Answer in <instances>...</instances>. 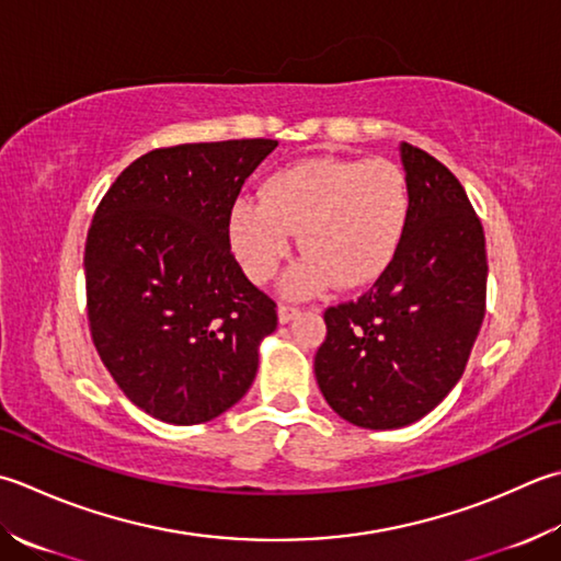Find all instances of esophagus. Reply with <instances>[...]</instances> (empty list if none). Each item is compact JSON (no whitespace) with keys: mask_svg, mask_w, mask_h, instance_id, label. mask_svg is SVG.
<instances>
[{"mask_svg":"<svg viewBox=\"0 0 561 561\" xmlns=\"http://www.w3.org/2000/svg\"><path fill=\"white\" fill-rule=\"evenodd\" d=\"M277 313H279V323H289L301 313V309H299V306H291V304H279Z\"/></svg>","mask_w":561,"mask_h":561,"instance_id":"34e87169","label":"esophagus"}]
</instances>
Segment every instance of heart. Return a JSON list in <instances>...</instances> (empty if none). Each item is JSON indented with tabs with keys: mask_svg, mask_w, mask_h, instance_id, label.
Listing matches in <instances>:
<instances>
[{
	"mask_svg": "<svg viewBox=\"0 0 561 561\" xmlns=\"http://www.w3.org/2000/svg\"><path fill=\"white\" fill-rule=\"evenodd\" d=\"M411 214V186L387 158H309L282 168L260 194L230 211V245L252 282H267L299 233L306 255L284 277V291L311 296L337 279H377L397 255Z\"/></svg>",
	"mask_w": 561,
	"mask_h": 561,
	"instance_id": "obj_1",
	"label": "heart"
}]
</instances>
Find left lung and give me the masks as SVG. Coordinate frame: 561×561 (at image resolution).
Returning a JSON list of instances; mask_svg holds the SVG:
<instances>
[{"label":"left lung","mask_w":561,"mask_h":561,"mask_svg":"<svg viewBox=\"0 0 561 561\" xmlns=\"http://www.w3.org/2000/svg\"><path fill=\"white\" fill-rule=\"evenodd\" d=\"M411 214L397 255L355 301L328 306L313 369L340 419L393 431L423 419L465 375L486 313V240L465 186L403 142Z\"/></svg>","instance_id":"8db88e82"}]
</instances>
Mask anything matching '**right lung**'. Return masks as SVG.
Wrapping results in <instances>:
<instances>
[{"label":"right lung","instance_id":"right-lung-1","mask_svg":"<svg viewBox=\"0 0 561 561\" xmlns=\"http://www.w3.org/2000/svg\"><path fill=\"white\" fill-rule=\"evenodd\" d=\"M277 140L156 148L99 202L84 245L99 357L140 411L206 423L245 397L277 304L230 252V211Z\"/></svg>","mask_w":561,"mask_h":561}]
</instances>
